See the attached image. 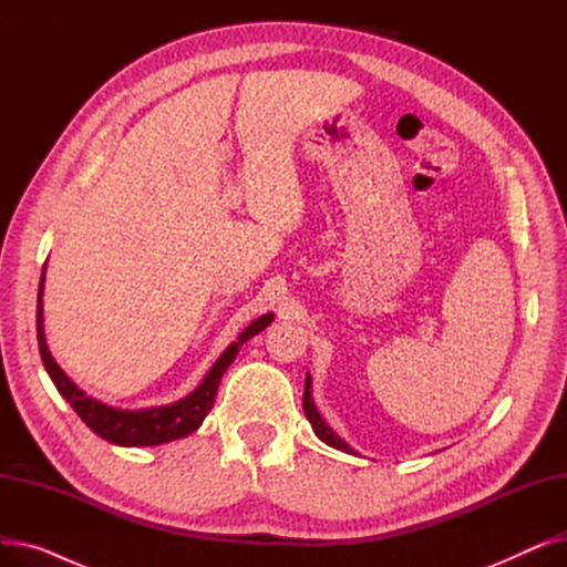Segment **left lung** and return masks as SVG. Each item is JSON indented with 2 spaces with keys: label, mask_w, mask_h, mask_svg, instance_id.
<instances>
[{
  "label": "left lung",
  "mask_w": 567,
  "mask_h": 567,
  "mask_svg": "<svg viewBox=\"0 0 567 567\" xmlns=\"http://www.w3.org/2000/svg\"><path fill=\"white\" fill-rule=\"evenodd\" d=\"M303 411H306V419L310 421V425H312L315 434H317L323 443H329L331 449H338V451H342V453L355 455V453H353V449H349V443H347V441H342V439H340V436H338L329 425H326V421H323L321 415H319V411H317V406H315V402H312V379H310V374H306Z\"/></svg>",
  "instance_id": "left-lung-1"
}]
</instances>
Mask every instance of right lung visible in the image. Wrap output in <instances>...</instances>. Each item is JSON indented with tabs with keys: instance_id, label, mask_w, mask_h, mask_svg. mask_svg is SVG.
<instances>
[{
	"instance_id": "obj_1",
	"label": "right lung",
	"mask_w": 567,
	"mask_h": 567,
	"mask_svg": "<svg viewBox=\"0 0 567 567\" xmlns=\"http://www.w3.org/2000/svg\"><path fill=\"white\" fill-rule=\"evenodd\" d=\"M43 282H45V268L41 274V285H39V303H37V333H39V351H41V361L56 385V391L62 393V398L73 406V411L80 415V419L86 423V427L96 432L101 439L116 443V445H126V449H133V445H161L169 443L174 439H182L193 434L202 421L206 419V413L212 411L216 395H218V385L227 368L234 363L238 349H241L244 342H248L252 336L264 331L268 323L274 321V312L261 315L255 319L248 329L236 338L223 353L220 359L214 363V368L206 372L202 383L197 389L182 398L174 404L165 406H152V409H114L107 406L94 398H89L84 391H80L78 385L66 377V372L56 365L52 359V353L45 344V333H43Z\"/></svg>"
}]
</instances>
